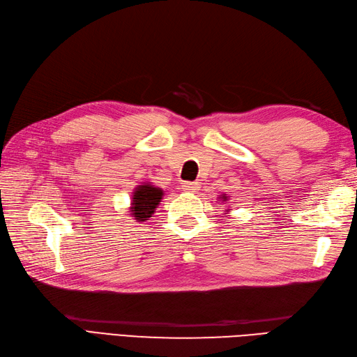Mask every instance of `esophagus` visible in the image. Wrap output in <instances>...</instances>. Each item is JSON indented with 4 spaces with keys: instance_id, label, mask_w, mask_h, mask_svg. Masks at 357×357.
Listing matches in <instances>:
<instances>
[{
    "instance_id": "obj_1",
    "label": "esophagus",
    "mask_w": 357,
    "mask_h": 357,
    "mask_svg": "<svg viewBox=\"0 0 357 357\" xmlns=\"http://www.w3.org/2000/svg\"><path fill=\"white\" fill-rule=\"evenodd\" d=\"M183 188L185 192H196L199 190V183H183Z\"/></svg>"
}]
</instances>
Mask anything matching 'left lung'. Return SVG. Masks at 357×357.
Segmentation results:
<instances>
[{
    "mask_svg": "<svg viewBox=\"0 0 357 357\" xmlns=\"http://www.w3.org/2000/svg\"><path fill=\"white\" fill-rule=\"evenodd\" d=\"M222 199H224V201H227V196H225V195L222 196Z\"/></svg>",
    "mask_w": 357,
    "mask_h": 357,
    "instance_id": "left-lung-1",
    "label": "left lung"
}]
</instances>
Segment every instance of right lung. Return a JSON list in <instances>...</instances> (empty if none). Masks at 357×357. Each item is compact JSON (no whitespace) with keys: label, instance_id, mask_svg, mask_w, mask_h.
I'll return each mask as SVG.
<instances>
[{"label":"right lung","instance_id":"1","mask_svg":"<svg viewBox=\"0 0 357 357\" xmlns=\"http://www.w3.org/2000/svg\"><path fill=\"white\" fill-rule=\"evenodd\" d=\"M162 195L161 188L150 184L136 187L132 202V215L136 221H147V218L153 215L156 206L161 202Z\"/></svg>","mask_w":357,"mask_h":357}]
</instances>
